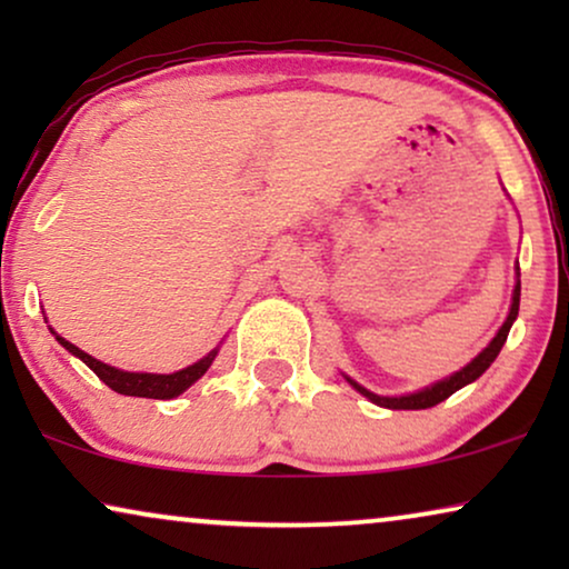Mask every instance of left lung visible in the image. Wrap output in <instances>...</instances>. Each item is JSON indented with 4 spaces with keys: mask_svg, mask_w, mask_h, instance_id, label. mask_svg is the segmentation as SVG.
<instances>
[{
    "mask_svg": "<svg viewBox=\"0 0 569 569\" xmlns=\"http://www.w3.org/2000/svg\"><path fill=\"white\" fill-rule=\"evenodd\" d=\"M518 277H520V274H518ZM518 306H520V279H518V284H516V292H512V306H510L508 321L502 323V329L497 331V337H495L492 341H489V347L485 349V352H481L479 357H473V360H471L469 365H466L463 370H458L456 376L440 380V383L425 388V391H417V393H409V396H376V393H370L368 388H362L360 383H355L352 378H347V380H349V383H352L362 396H368V399H370L372 403H378V407H386V409H430V407H435V403L446 401L448 396H453V393L458 391V388L469 386L471 380H477V378L481 376V372H485V370L489 368V365L495 362V357L500 355L502 345H505V341H508L510 326H512V321H516V316H518Z\"/></svg>",
    "mask_w": 569,
    "mask_h": 569,
    "instance_id": "left-lung-1",
    "label": "left lung"
}]
</instances>
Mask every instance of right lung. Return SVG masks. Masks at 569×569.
Listing matches in <instances>:
<instances>
[{
	"mask_svg": "<svg viewBox=\"0 0 569 569\" xmlns=\"http://www.w3.org/2000/svg\"><path fill=\"white\" fill-rule=\"evenodd\" d=\"M57 341L64 349H69L74 357H80V360L88 365V368L96 372V376L103 380V383L111 388L116 393H123V396H142V399H176L178 393H183L186 388L191 383H197V380L204 376L209 365H212L214 352H209L204 360L189 365V368L173 372V376H152V372H123V370H116L111 365L96 360V357H90L88 352H82L80 347H74L72 341L57 337Z\"/></svg>",
	"mask_w": 569,
	"mask_h": 569,
	"instance_id": "obj_1",
	"label": "right lung"
}]
</instances>
